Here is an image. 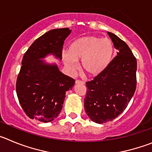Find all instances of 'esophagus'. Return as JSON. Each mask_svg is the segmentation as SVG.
Listing matches in <instances>:
<instances>
[{
	"label": "esophagus",
	"mask_w": 152,
	"mask_h": 152,
	"mask_svg": "<svg viewBox=\"0 0 152 152\" xmlns=\"http://www.w3.org/2000/svg\"><path fill=\"white\" fill-rule=\"evenodd\" d=\"M75 83H76V84H84V81H83V80H76V81H75Z\"/></svg>",
	"instance_id": "obj_1"
}]
</instances>
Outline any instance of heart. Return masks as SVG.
Masks as SVG:
<instances>
[{
  "mask_svg": "<svg viewBox=\"0 0 152 152\" xmlns=\"http://www.w3.org/2000/svg\"><path fill=\"white\" fill-rule=\"evenodd\" d=\"M113 45L108 39L96 36H84L72 43L69 54H63V61L71 71L77 69V61L81 60V65L86 74L96 75L101 73L111 61Z\"/></svg>",
  "mask_w": 152,
  "mask_h": 152,
  "instance_id": "obj_1",
  "label": "heart"
}]
</instances>
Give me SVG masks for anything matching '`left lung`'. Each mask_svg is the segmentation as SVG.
<instances>
[{"label": "left lung", "mask_w": 152, "mask_h": 152, "mask_svg": "<svg viewBox=\"0 0 152 152\" xmlns=\"http://www.w3.org/2000/svg\"><path fill=\"white\" fill-rule=\"evenodd\" d=\"M107 33L117 49V56L101 73L86 82L84 110L90 119L99 124L120 115L136 88V58L124 41L113 33Z\"/></svg>", "instance_id": "obj_1"}]
</instances>
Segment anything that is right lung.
<instances>
[{"instance_id":"obj_1","label":"right lung","mask_w":152,"mask_h":152,"mask_svg":"<svg viewBox=\"0 0 152 152\" xmlns=\"http://www.w3.org/2000/svg\"><path fill=\"white\" fill-rule=\"evenodd\" d=\"M71 32L68 28L52 29L35 40L24 54L16 91L30 119L53 121L62 109L65 94L73 88V78L60 72L56 64L43 60L52 55L61 61L64 41Z\"/></svg>"}]
</instances>
